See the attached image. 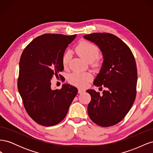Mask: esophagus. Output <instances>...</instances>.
<instances>
[{"mask_svg": "<svg viewBox=\"0 0 153 153\" xmlns=\"http://www.w3.org/2000/svg\"><path fill=\"white\" fill-rule=\"evenodd\" d=\"M85 91L84 90V89H78V94H81V93H83V92H84Z\"/></svg>", "mask_w": 153, "mask_h": 153, "instance_id": "34e87169", "label": "esophagus"}]
</instances>
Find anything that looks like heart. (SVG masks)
I'll use <instances>...</instances> for the list:
<instances>
[{
    "mask_svg": "<svg viewBox=\"0 0 153 153\" xmlns=\"http://www.w3.org/2000/svg\"><path fill=\"white\" fill-rule=\"evenodd\" d=\"M76 52L80 56L88 62H93L100 55V49L94 44L87 41H82L76 47ZM71 58V53L66 52L62 58V66L67 68ZM94 66H100L98 62H95ZM92 79V75L89 73L73 72L69 76V82L73 85L78 87H85Z\"/></svg>",
    "mask_w": 153,
    "mask_h": 153,
    "instance_id": "b5f03b06",
    "label": "heart"
}]
</instances>
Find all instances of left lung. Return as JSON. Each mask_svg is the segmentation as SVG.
<instances>
[{"instance_id":"left-lung-1","label":"left lung","mask_w":153,"mask_h":153,"mask_svg":"<svg viewBox=\"0 0 153 153\" xmlns=\"http://www.w3.org/2000/svg\"><path fill=\"white\" fill-rule=\"evenodd\" d=\"M84 38L95 43L101 51L103 62L94 85L104 86L100 94L95 90L86 92L91 96L87 110L96 124L108 127L126 116L135 101L137 69L135 58L128 46L110 33H93Z\"/></svg>"}]
</instances>
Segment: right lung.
Segmentation results:
<instances>
[{"mask_svg": "<svg viewBox=\"0 0 153 153\" xmlns=\"http://www.w3.org/2000/svg\"><path fill=\"white\" fill-rule=\"evenodd\" d=\"M76 36H39L27 46L21 55L18 89L27 114L42 126H52L61 122L78 92L76 87L66 84L59 90L51 87L52 77L63 71L64 53Z\"/></svg>", "mask_w": 153, "mask_h": 153, "instance_id": "right-lung-1", "label": "right lung"}]
</instances>
